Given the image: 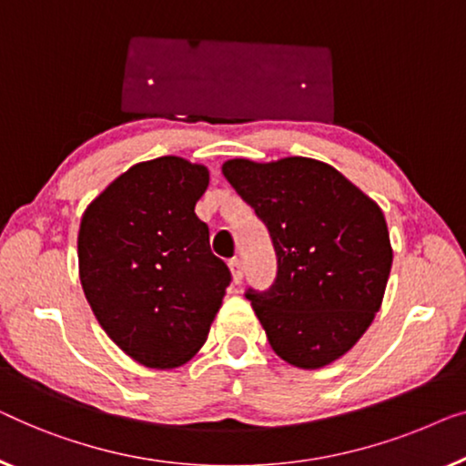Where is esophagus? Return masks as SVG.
Masks as SVG:
<instances>
[{
  "label": "esophagus",
  "instance_id": "1",
  "mask_svg": "<svg viewBox=\"0 0 466 466\" xmlns=\"http://www.w3.org/2000/svg\"><path fill=\"white\" fill-rule=\"evenodd\" d=\"M228 266H230V270H232L234 283L238 285L240 280H242V259L240 258H232L230 261H228Z\"/></svg>",
  "mask_w": 466,
  "mask_h": 466
}]
</instances>
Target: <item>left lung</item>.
Returning a JSON list of instances; mask_svg holds the SVG:
<instances>
[{"instance_id": "8db88e82", "label": "left lung", "mask_w": 466, "mask_h": 466, "mask_svg": "<svg viewBox=\"0 0 466 466\" xmlns=\"http://www.w3.org/2000/svg\"><path fill=\"white\" fill-rule=\"evenodd\" d=\"M221 170L264 221L277 253L274 283L245 291L272 350L301 370L336 361L382 304L392 264L382 211L319 160L236 158Z\"/></svg>"}]
</instances>
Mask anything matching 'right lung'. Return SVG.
<instances>
[{
    "label": "right lung",
    "instance_id": "right-lung-1",
    "mask_svg": "<svg viewBox=\"0 0 466 466\" xmlns=\"http://www.w3.org/2000/svg\"><path fill=\"white\" fill-rule=\"evenodd\" d=\"M207 186L205 167L162 156L130 167L82 218L84 296L105 333L146 367L192 359L232 280L194 213Z\"/></svg>",
    "mask_w": 466,
    "mask_h": 466
}]
</instances>
